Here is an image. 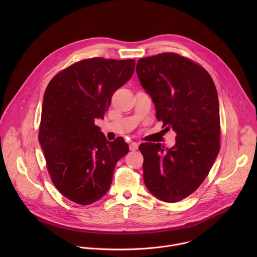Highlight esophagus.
Returning <instances> with one entry per match:
<instances>
[{
  "instance_id": "1",
  "label": "esophagus",
  "mask_w": 257,
  "mask_h": 257,
  "mask_svg": "<svg viewBox=\"0 0 257 257\" xmlns=\"http://www.w3.org/2000/svg\"><path fill=\"white\" fill-rule=\"evenodd\" d=\"M129 149H130V151H132V152L136 151V150L138 149V143H137V142H131V143L129 144Z\"/></svg>"
}]
</instances>
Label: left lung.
<instances>
[{"label":"left lung","instance_id":"1","mask_svg":"<svg viewBox=\"0 0 257 257\" xmlns=\"http://www.w3.org/2000/svg\"><path fill=\"white\" fill-rule=\"evenodd\" d=\"M136 73L155 103L158 121L177 133L171 149L139 145L144 184L160 200L177 202L201 185L218 155L216 88L205 69L175 53L139 59Z\"/></svg>","mask_w":257,"mask_h":257}]
</instances>
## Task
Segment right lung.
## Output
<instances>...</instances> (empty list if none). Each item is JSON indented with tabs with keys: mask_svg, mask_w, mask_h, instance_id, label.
<instances>
[{
	"mask_svg": "<svg viewBox=\"0 0 257 257\" xmlns=\"http://www.w3.org/2000/svg\"><path fill=\"white\" fill-rule=\"evenodd\" d=\"M135 61L91 58L64 69L44 95L39 140L56 188L69 200L87 205L108 190L118 161L129 146L108 141L95 126L114 92L133 75Z\"/></svg>",
	"mask_w": 257,
	"mask_h": 257,
	"instance_id": "add662e5",
	"label": "right lung"
}]
</instances>
